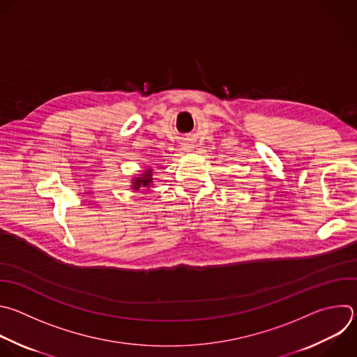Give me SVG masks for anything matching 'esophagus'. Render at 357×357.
Listing matches in <instances>:
<instances>
[{
	"instance_id": "esophagus-1",
	"label": "esophagus",
	"mask_w": 357,
	"mask_h": 357,
	"mask_svg": "<svg viewBox=\"0 0 357 357\" xmlns=\"http://www.w3.org/2000/svg\"><path fill=\"white\" fill-rule=\"evenodd\" d=\"M192 149H193V146L189 144V143H183V144H182V150H185V151H190Z\"/></svg>"
}]
</instances>
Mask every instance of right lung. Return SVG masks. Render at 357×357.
Wrapping results in <instances>:
<instances>
[{
    "label": "right lung",
    "instance_id": "obj_1",
    "mask_svg": "<svg viewBox=\"0 0 357 357\" xmlns=\"http://www.w3.org/2000/svg\"><path fill=\"white\" fill-rule=\"evenodd\" d=\"M132 188L139 190L140 188H150L153 185V169L149 168L143 172L142 176H137L135 179H132Z\"/></svg>",
    "mask_w": 357,
    "mask_h": 357
}]
</instances>
